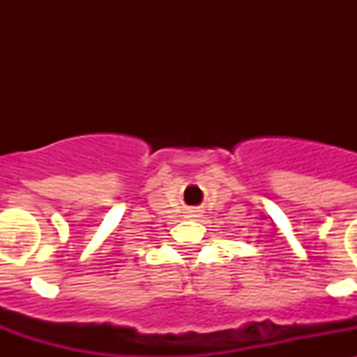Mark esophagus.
I'll return each instance as SVG.
<instances>
[{"instance_id": "esophagus-1", "label": "esophagus", "mask_w": 357, "mask_h": 357, "mask_svg": "<svg viewBox=\"0 0 357 357\" xmlns=\"http://www.w3.org/2000/svg\"><path fill=\"white\" fill-rule=\"evenodd\" d=\"M189 216H197V211H189Z\"/></svg>"}]
</instances>
